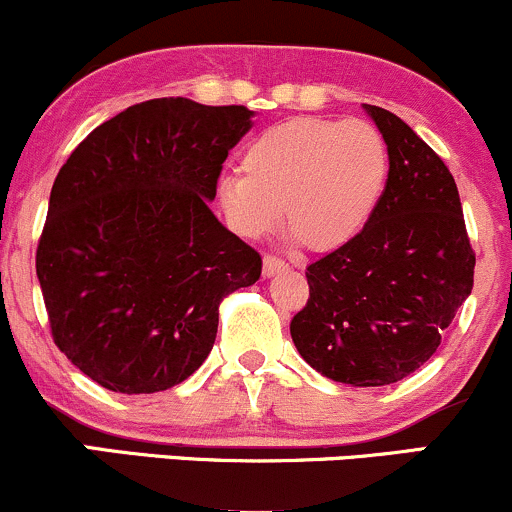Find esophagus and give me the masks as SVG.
Segmentation results:
<instances>
[{"mask_svg": "<svg viewBox=\"0 0 512 512\" xmlns=\"http://www.w3.org/2000/svg\"><path fill=\"white\" fill-rule=\"evenodd\" d=\"M284 269H286V262L281 260V257H276V255H264V260H262V272H264V276L279 274V272H284Z\"/></svg>", "mask_w": 512, "mask_h": 512, "instance_id": "obj_1", "label": "esophagus"}]
</instances>
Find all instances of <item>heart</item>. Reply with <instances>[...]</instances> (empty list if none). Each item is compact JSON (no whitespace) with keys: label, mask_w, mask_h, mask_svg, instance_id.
Returning <instances> with one entry per match:
<instances>
[{"label":"heart","mask_w":512,"mask_h":512,"mask_svg":"<svg viewBox=\"0 0 512 512\" xmlns=\"http://www.w3.org/2000/svg\"><path fill=\"white\" fill-rule=\"evenodd\" d=\"M243 175H223L219 202L238 233L257 238L281 221L305 248L330 252L354 240L385 195L390 154L363 120L296 117L257 134Z\"/></svg>","instance_id":"1"}]
</instances>
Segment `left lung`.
Here are the masks:
<instances>
[{"label":"left lung","mask_w":512,"mask_h":512,"mask_svg":"<svg viewBox=\"0 0 512 512\" xmlns=\"http://www.w3.org/2000/svg\"><path fill=\"white\" fill-rule=\"evenodd\" d=\"M390 154L385 195L354 240L308 267L291 320L298 354L325 378L390 385L436 354L474 286V255L448 166L407 122L363 105Z\"/></svg>","instance_id":"left-lung-1"}]
</instances>
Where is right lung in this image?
I'll use <instances>...</instances> for the list:
<instances>
[{"label": "right lung", "mask_w": 512, "mask_h": 512, "mask_svg": "<svg viewBox=\"0 0 512 512\" xmlns=\"http://www.w3.org/2000/svg\"><path fill=\"white\" fill-rule=\"evenodd\" d=\"M245 105L154 98L103 122L50 192L35 272L55 344L105 390L151 395L209 356L228 293L262 257L211 214Z\"/></svg>", "instance_id": "obj_1"}]
</instances>
